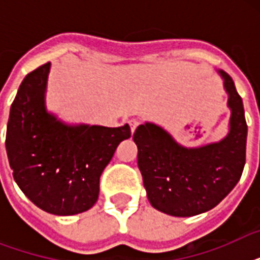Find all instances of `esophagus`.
<instances>
[{
  "label": "esophagus",
  "mask_w": 260,
  "mask_h": 260,
  "mask_svg": "<svg viewBox=\"0 0 260 260\" xmlns=\"http://www.w3.org/2000/svg\"><path fill=\"white\" fill-rule=\"evenodd\" d=\"M128 124H129V126H131V132L134 134L135 131H136V128H138L139 121L138 120H135V118H132V120H129V121H128Z\"/></svg>",
  "instance_id": "34e87169"
}]
</instances>
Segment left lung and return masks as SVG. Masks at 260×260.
Returning a JSON list of instances; mask_svg holds the SVG:
<instances>
[{
  "mask_svg": "<svg viewBox=\"0 0 260 260\" xmlns=\"http://www.w3.org/2000/svg\"><path fill=\"white\" fill-rule=\"evenodd\" d=\"M228 94V134L218 142L185 147L160 125L147 121L138 126V166L147 198L159 212L190 217L213 209L231 193L246 165L247 122L235 83L217 70Z\"/></svg>",
  "mask_w": 260,
  "mask_h": 260,
  "instance_id": "obj_1",
  "label": "left lung"
}]
</instances>
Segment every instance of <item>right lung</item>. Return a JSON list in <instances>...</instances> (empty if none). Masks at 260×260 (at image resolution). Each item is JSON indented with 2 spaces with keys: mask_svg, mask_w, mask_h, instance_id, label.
I'll return each instance as SVG.
<instances>
[{
  "mask_svg": "<svg viewBox=\"0 0 260 260\" xmlns=\"http://www.w3.org/2000/svg\"><path fill=\"white\" fill-rule=\"evenodd\" d=\"M51 63L26 75L10 106L6 154L21 191L47 213L73 216L97 202L100 177L122 140L128 124L108 128L67 124L47 109Z\"/></svg>",
  "mask_w": 260,
  "mask_h": 260,
  "instance_id": "add662e5",
  "label": "right lung"
}]
</instances>
